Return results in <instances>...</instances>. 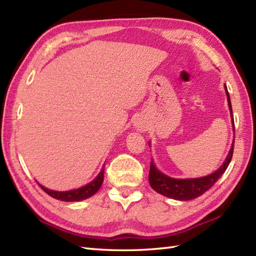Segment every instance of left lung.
<instances>
[{"label":"left lung","mask_w":256,"mask_h":256,"mask_svg":"<svg viewBox=\"0 0 256 256\" xmlns=\"http://www.w3.org/2000/svg\"><path fill=\"white\" fill-rule=\"evenodd\" d=\"M225 90L227 94V101H228L230 114L232 117L230 98V94H228V90H227L226 85H225ZM232 122H234V117H232ZM234 141L232 142V148L230 150L228 155H227L224 164H222V167L214 172V174L204 178H172L170 176H167L166 174H162L160 170H157L153 160H152L150 167V176H148L152 188L156 190L157 192H160V195H164L166 197H169L172 199H176V200H190V199L202 196L204 192L210 190L212 186L216 184V182L220 176H222L227 167H228V164L232 160V153H234Z\"/></svg>","instance_id":"obj_1"}]
</instances>
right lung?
<instances>
[{"mask_svg":"<svg viewBox=\"0 0 256 256\" xmlns=\"http://www.w3.org/2000/svg\"><path fill=\"white\" fill-rule=\"evenodd\" d=\"M103 178H104V167L101 169V172L92 182L78 190H73L68 192H56V190H48L42 185L40 186V188L46 192V194L52 196L54 199H59V200H62V202H80V200H84L92 197L94 194H96V192L99 190L103 182Z\"/></svg>","mask_w":256,"mask_h":256,"instance_id":"right-lung-1","label":"right lung"}]
</instances>
